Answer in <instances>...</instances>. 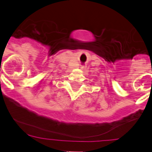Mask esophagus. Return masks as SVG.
<instances>
[{
	"label": "esophagus",
	"mask_w": 152,
	"mask_h": 152,
	"mask_svg": "<svg viewBox=\"0 0 152 152\" xmlns=\"http://www.w3.org/2000/svg\"><path fill=\"white\" fill-rule=\"evenodd\" d=\"M81 69H86V66H82V67H81Z\"/></svg>",
	"instance_id": "34e87169"
}]
</instances>
